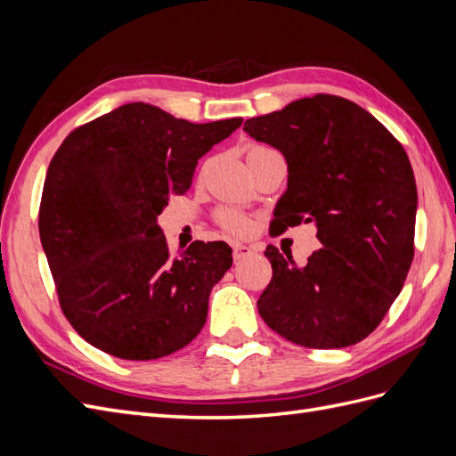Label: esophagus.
<instances>
[{
  "label": "esophagus",
  "mask_w": 456,
  "mask_h": 456,
  "mask_svg": "<svg viewBox=\"0 0 456 456\" xmlns=\"http://www.w3.org/2000/svg\"><path fill=\"white\" fill-rule=\"evenodd\" d=\"M253 253H255V247H251V245H245V243L233 245V260H236V262L245 260L247 256H251Z\"/></svg>",
  "instance_id": "34e87169"
}]
</instances>
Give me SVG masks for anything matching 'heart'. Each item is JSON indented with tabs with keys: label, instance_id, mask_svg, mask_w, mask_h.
I'll list each match as a JSON object with an SVG mask.
<instances>
[{
	"label": "heart",
	"instance_id": "obj_1",
	"mask_svg": "<svg viewBox=\"0 0 456 456\" xmlns=\"http://www.w3.org/2000/svg\"><path fill=\"white\" fill-rule=\"evenodd\" d=\"M255 148H260V146H255ZM253 150V148H251ZM223 224L232 230V232H238V233H245L247 230H249V220L243 218L241 215H236V213H226L223 216Z\"/></svg>",
	"mask_w": 456,
	"mask_h": 456
}]
</instances>
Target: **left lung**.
<instances>
[{
    "mask_svg": "<svg viewBox=\"0 0 456 456\" xmlns=\"http://www.w3.org/2000/svg\"><path fill=\"white\" fill-rule=\"evenodd\" d=\"M243 131L287 161L275 232L314 223L323 245L305 266L266 247L273 275L258 314L298 346L357 344L390 310L415 253L419 198L403 146L367 110L335 94L293 101L247 119Z\"/></svg>",
    "mask_w": 456,
    "mask_h": 456,
    "instance_id": "1",
    "label": "left lung"
}]
</instances>
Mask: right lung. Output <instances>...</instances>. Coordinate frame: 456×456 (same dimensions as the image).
I'll use <instances>...</instances> for the list:
<instances>
[{
    "label": "right lung",
    "mask_w": 456,
    "mask_h": 456,
    "mask_svg": "<svg viewBox=\"0 0 456 456\" xmlns=\"http://www.w3.org/2000/svg\"><path fill=\"white\" fill-rule=\"evenodd\" d=\"M241 121L190 123L129 102L66 136L47 169L39 238L61 308L91 346L148 362L200 335L232 249L194 241L171 256L158 216Z\"/></svg>",
    "instance_id": "add662e5"
}]
</instances>
